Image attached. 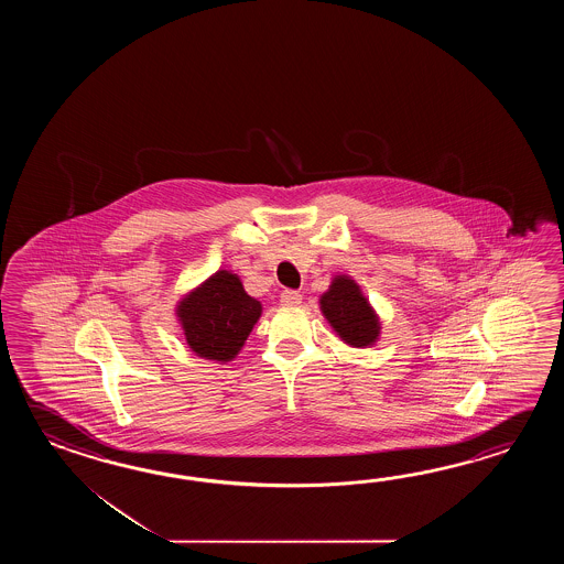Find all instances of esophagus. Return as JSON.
Here are the masks:
<instances>
[{"mask_svg":"<svg viewBox=\"0 0 564 564\" xmlns=\"http://www.w3.org/2000/svg\"><path fill=\"white\" fill-rule=\"evenodd\" d=\"M280 302H282V306H300V302H302V294L296 292V290H284L282 294H280Z\"/></svg>","mask_w":564,"mask_h":564,"instance_id":"obj_1","label":"esophagus"}]
</instances>
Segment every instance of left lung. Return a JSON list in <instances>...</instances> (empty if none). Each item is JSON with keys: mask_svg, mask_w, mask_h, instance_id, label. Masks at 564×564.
Returning <instances> with one entry per match:
<instances>
[{"mask_svg": "<svg viewBox=\"0 0 564 564\" xmlns=\"http://www.w3.org/2000/svg\"><path fill=\"white\" fill-rule=\"evenodd\" d=\"M321 311L340 340L350 347H371L379 340V316L352 278L345 274L333 278L321 296Z\"/></svg>", "mask_w": 564, "mask_h": 564, "instance_id": "8db88e82", "label": "left lung"}]
</instances>
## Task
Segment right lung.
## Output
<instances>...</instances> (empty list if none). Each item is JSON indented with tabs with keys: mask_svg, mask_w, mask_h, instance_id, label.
I'll use <instances>...</instances> for the list:
<instances>
[{
	"mask_svg": "<svg viewBox=\"0 0 564 564\" xmlns=\"http://www.w3.org/2000/svg\"><path fill=\"white\" fill-rule=\"evenodd\" d=\"M175 314L197 357L228 362L238 357L262 316V304L243 290L238 274L217 270L177 302Z\"/></svg>",
	"mask_w": 564,
	"mask_h": 564,
	"instance_id": "add662e5",
	"label": "right lung"
}]
</instances>
